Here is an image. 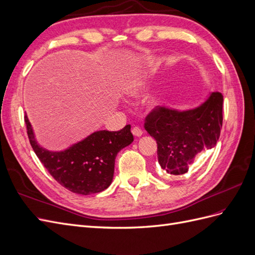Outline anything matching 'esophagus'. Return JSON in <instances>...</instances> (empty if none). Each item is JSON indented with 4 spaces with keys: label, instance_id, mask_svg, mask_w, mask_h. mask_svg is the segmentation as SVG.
Here are the masks:
<instances>
[{
    "label": "esophagus",
    "instance_id": "1",
    "mask_svg": "<svg viewBox=\"0 0 255 255\" xmlns=\"http://www.w3.org/2000/svg\"><path fill=\"white\" fill-rule=\"evenodd\" d=\"M132 133H133V135L136 136V137H140L143 132H142V129H141L139 127H134V128H132Z\"/></svg>",
    "mask_w": 255,
    "mask_h": 255
}]
</instances>
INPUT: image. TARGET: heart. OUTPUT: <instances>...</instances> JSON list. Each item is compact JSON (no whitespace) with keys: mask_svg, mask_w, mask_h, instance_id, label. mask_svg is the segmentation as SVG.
<instances>
[{"mask_svg":"<svg viewBox=\"0 0 255 255\" xmlns=\"http://www.w3.org/2000/svg\"><path fill=\"white\" fill-rule=\"evenodd\" d=\"M125 91L127 92V95L128 96H135L138 94V84L137 82H128L126 85Z\"/></svg>","mask_w":255,"mask_h":255,"instance_id":"b5f03b06","label":"heart"}]
</instances>
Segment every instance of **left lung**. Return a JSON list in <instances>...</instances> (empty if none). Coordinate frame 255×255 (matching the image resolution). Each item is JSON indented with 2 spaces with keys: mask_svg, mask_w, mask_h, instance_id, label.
Returning <instances> with one entry per match:
<instances>
[{
  "mask_svg": "<svg viewBox=\"0 0 255 255\" xmlns=\"http://www.w3.org/2000/svg\"><path fill=\"white\" fill-rule=\"evenodd\" d=\"M223 97L212 92L195 110L179 112L156 106L144 119V128L157 142L158 163L168 175L188 171L189 165L217 143L222 128Z\"/></svg>",
  "mask_w": 255,
  "mask_h": 255,
  "instance_id": "left-lung-1",
  "label": "left lung"
}]
</instances>
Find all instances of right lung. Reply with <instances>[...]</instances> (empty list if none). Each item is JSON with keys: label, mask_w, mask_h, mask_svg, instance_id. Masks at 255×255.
<instances>
[{"label": "right lung", "mask_w": 255, "mask_h": 255, "mask_svg": "<svg viewBox=\"0 0 255 255\" xmlns=\"http://www.w3.org/2000/svg\"><path fill=\"white\" fill-rule=\"evenodd\" d=\"M24 121L30 145L49 173L61 186L79 195L97 194L109 187L116 156L134 140L128 125L118 132L98 130L65 151L52 152L37 143L26 116Z\"/></svg>", "instance_id": "right-lung-1"}]
</instances>
